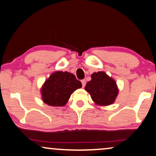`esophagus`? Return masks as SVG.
Here are the masks:
<instances>
[{
	"label": "esophagus",
	"instance_id": "esophagus-1",
	"mask_svg": "<svg viewBox=\"0 0 156 156\" xmlns=\"http://www.w3.org/2000/svg\"><path fill=\"white\" fill-rule=\"evenodd\" d=\"M81 83H82V86H83V88H84L85 86H86V80H85V79L81 80Z\"/></svg>",
	"mask_w": 156,
	"mask_h": 156
}]
</instances>
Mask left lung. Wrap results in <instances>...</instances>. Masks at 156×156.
<instances>
[{
    "instance_id": "8db88e82",
    "label": "left lung",
    "mask_w": 156,
    "mask_h": 156,
    "mask_svg": "<svg viewBox=\"0 0 156 156\" xmlns=\"http://www.w3.org/2000/svg\"><path fill=\"white\" fill-rule=\"evenodd\" d=\"M85 90L90 93L93 101L99 105L113 103L118 93L115 80L104 72L94 73L91 75V80L87 83Z\"/></svg>"
}]
</instances>
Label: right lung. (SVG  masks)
<instances>
[{"mask_svg":"<svg viewBox=\"0 0 156 156\" xmlns=\"http://www.w3.org/2000/svg\"><path fill=\"white\" fill-rule=\"evenodd\" d=\"M81 87V82L73 74L66 71L55 72L41 88L43 101L51 106H63L73 92Z\"/></svg>","mask_w":156,"mask_h":156,"instance_id":"1","label":"right lung"}]
</instances>
